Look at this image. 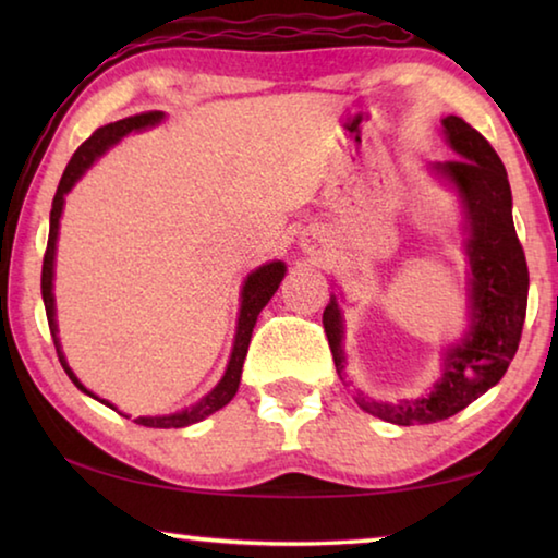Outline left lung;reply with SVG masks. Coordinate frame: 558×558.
Returning <instances> with one entry per match:
<instances>
[{
	"instance_id": "1",
	"label": "left lung",
	"mask_w": 558,
	"mask_h": 558,
	"mask_svg": "<svg viewBox=\"0 0 558 558\" xmlns=\"http://www.w3.org/2000/svg\"><path fill=\"white\" fill-rule=\"evenodd\" d=\"M442 132L460 159L430 169L458 189L465 209V253L470 258V329L460 344L446 349L442 376L415 401H374L356 393V403L396 426L446 421L502 379L522 339L529 270L512 221V189L493 145L458 116L442 118ZM329 349L339 376L344 372V325L337 298L323 313Z\"/></svg>"
}]
</instances>
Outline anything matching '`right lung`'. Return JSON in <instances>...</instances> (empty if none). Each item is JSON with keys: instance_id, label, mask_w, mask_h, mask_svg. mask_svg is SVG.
Instances as JSON below:
<instances>
[{"instance_id": "obj_1", "label": "right lung", "mask_w": 558, "mask_h": 558, "mask_svg": "<svg viewBox=\"0 0 558 558\" xmlns=\"http://www.w3.org/2000/svg\"><path fill=\"white\" fill-rule=\"evenodd\" d=\"M162 118H165L162 110H149V112H140V116H130L125 120H118V122H110V125L98 128L86 140V143H83L73 153L71 162L65 165V172H63L59 189H56V196H53L49 243H46L44 268H41V298H44L46 319H49V329H51L56 354H59L61 366L65 369V374H69V379L75 386H78L83 393L93 396V399H98V396L90 393L86 386L75 379L71 366L65 364V356L61 352L59 337H56V335H59V327H56V302H53V258H56V239H59V221H61V214H63V199H65V194H69L73 189V184L78 182L83 174H86V169L93 162H96V159L102 153H108V149L116 145L120 137H125L128 132H132V130L153 128V125H157V122H162ZM282 278H286V263H280V260L266 263V266L253 270L251 276L245 278L243 290H241L239 327H235V339H233V352H231V359H229V366H226V374L221 376V381L216 384L214 389L206 393L199 403H194L192 409H184V411L172 413V415H140V418H135V423H140V426H147V428H184V426H192V423L204 421L206 415H211L214 411L223 409V405L233 399L235 391H239L243 359H245V354H248L251 335H253V327H256V319L260 315V310L268 305V300L272 295H276V290L282 282ZM102 403L110 405V409H116V405L108 403V401H102Z\"/></svg>"}]
</instances>
